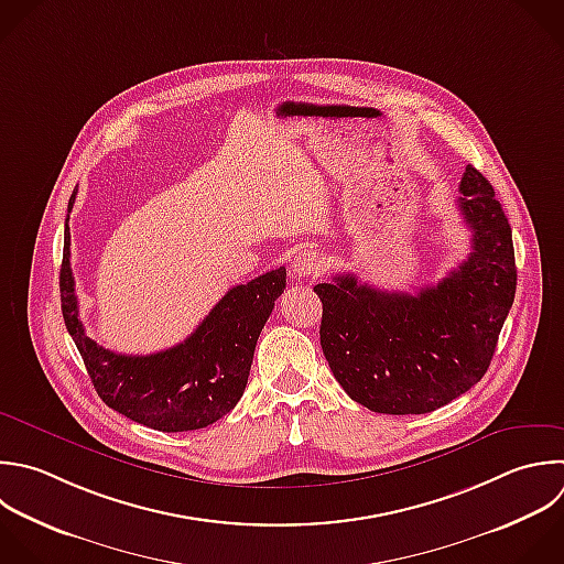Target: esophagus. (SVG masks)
<instances>
[{
    "label": "esophagus",
    "instance_id": "esophagus-1",
    "mask_svg": "<svg viewBox=\"0 0 564 564\" xmlns=\"http://www.w3.org/2000/svg\"><path fill=\"white\" fill-rule=\"evenodd\" d=\"M291 271L295 278H313L322 271V258L313 249H300L291 260Z\"/></svg>",
    "mask_w": 564,
    "mask_h": 564
}]
</instances>
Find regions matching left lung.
I'll return each instance as SVG.
<instances>
[{
    "instance_id": "8db88e82",
    "label": "left lung",
    "mask_w": 564,
    "mask_h": 564,
    "mask_svg": "<svg viewBox=\"0 0 564 564\" xmlns=\"http://www.w3.org/2000/svg\"><path fill=\"white\" fill-rule=\"evenodd\" d=\"M458 212L471 253L436 286L388 293L335 275L322 300L324 357L350 399L381 414H425L482 379L516 293L511 227L489 181L471 165Z\"/></svg>"
}]
</instances>
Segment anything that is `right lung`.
Listing matches in <instances>:
<instances>
[{
    "instance_id": "1",
    "label": "right lung",
    "mask_w": 564,
    "mask_h": 564,
    "mask_svg": "<svg viewBox=\"0 0 564 564\" xmlns=\"http://www.w3.org/2000/svg\"><path fill=\"white\" fill-rule=\"evenodd\" d=\"M75 196L77 189L68 212ZM59 289L66 328L106 405L161 432H187L212 425L240 401L258 337L286 289V269L229 289L185 341L152 355H121L86 335L70 269L68 218Z\"/></svg>"
}]
</instances>
